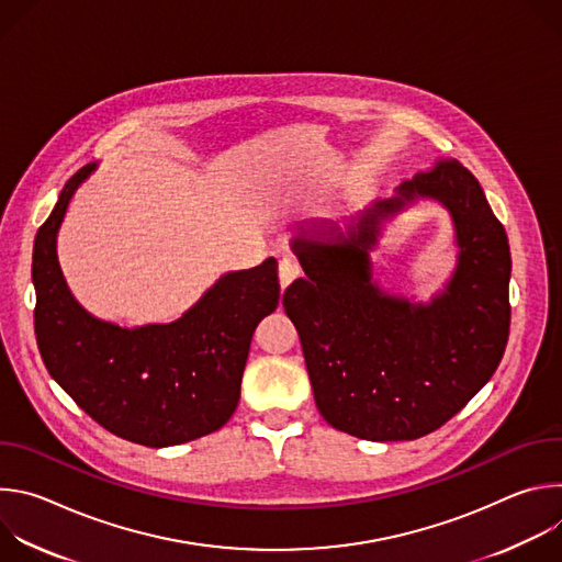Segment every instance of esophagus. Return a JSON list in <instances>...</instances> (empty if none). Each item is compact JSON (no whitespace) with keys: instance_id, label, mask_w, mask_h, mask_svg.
I'll use <instances>...</instances> for the list:
<instances>
[{"instance_id":"34e87169","label":"esophagus","mask_w":562,"mask_h":562,"mask_svg":"<svg viewBox=\"0 0 562 562\" xmlns=\"http://www.w3.org/2000/svg\"><path fill=\"white\" fill-rule=\"evenodd\" d=\"M278 276H280V286L282 289H286L297 276H300V267H297V262L293 260V258H282L280 260V265H278Z\"/></svg>"}]
</instances>
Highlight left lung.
Returning a JSON list of instances; mask_svg holds the SVG:
<instances>
[{
	"label": "left lung",
	"mask_w": 562,
	"mask_h": 562,
	"mask_svg": "<svg viewBox=\"0 0 562 562\" xmlns=\"http://www.w3.org/2000/svg\"><path fill=\"white\" fill-rule=\"evenodd\" d=\"M418 194L454 215L461 260L429 307L384 296L366 254L379 220ZM304 278L282 295L323 418L373 442L416 440L451 420L498 369L512 323L507 233L458 159L400 184L338 243L293 239Z\"/></svg>",
	"instance_id": "left-lung-1"
}]
</instances>
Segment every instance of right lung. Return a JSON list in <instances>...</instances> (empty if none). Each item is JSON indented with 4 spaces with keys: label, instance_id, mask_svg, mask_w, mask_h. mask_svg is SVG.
<instances>
[{
    "label": "right lung",
    "instance_id": "1",
    "mask_svg": "<svg viewBox=\"0 0 562 562\" xmlns=\"http://www.w3.org/2000/svg\"><path fill=\"white\" fill-rule=\"evenodd\" d=\"M95 165L79 169L40 226L33 249L35 338L55 382L98 425L144 447L217 431L239 400L260 319L280 300L278 262L226 273L171 325L122 329L75 302L55 254L66 206Z\"/></svg>",
    "mask_w": 562,
    "mask_h": 562
}]
</instances>
